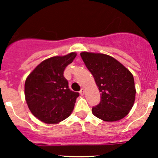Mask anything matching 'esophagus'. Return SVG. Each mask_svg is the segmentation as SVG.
Returning <instances> with one entry per match:
<instances>
[{
  "label": "esophagus",
  "instance_id": "34e87169",
  "mask_svg": "<svg viewBox=\"0 0 158 158\" xmlns=\"http://www.w3.org/2000/svg\"><path fill=\"white\" fill-rule=\"evenodd\" d=\"M84 92H85V89H84V88H82L80 89V91H79V93L82 95H84Z\"/></svg>",
  "mask_w": 158,
  "mask_h": 158
}]
</instances>
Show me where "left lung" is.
<instances>
[{
  "instance_id": "8db88e82",
  "label": "left lung",
  "mask_w": 158,
  "mask_h": 158,
  "mask_svg": "<svg viewBox=\"0 0 158 158\" xmlns=\"http://www.w3.org/2000/svg\"><path fill=\"white\" fill-rule=\"evenodd\" d=\"M81 57L101 92L92 114L106 122H115L128 114L135 100L133 75L122 63L102 53L82 52Z\"/></svg>"
}]
</instances>
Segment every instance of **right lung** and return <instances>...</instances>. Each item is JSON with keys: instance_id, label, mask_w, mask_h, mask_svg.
Listing matches in <instances>:
<instances>
[{"instance_id": "1", "label": "right lung", "mask_w": 158, "mask_h": 158, "mask_svg": "<svg viewBox=\"0 0 158 158\" xmlns=\"http://www.w3.org/2000/svg\"><path fill=\"white\" fill-rule=\"evenodd\" d=\"M76 56V53L71 52L47 59L27 78L24 85L27 104L32 114L41 122L56 124L71 114L79 93L69 89L63 72Z\"/></svg>"}]
</instances>
